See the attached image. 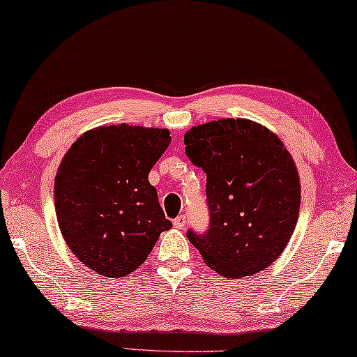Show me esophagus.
<instances>
[{"mask_svg":"<svg viewBox=\"0 0 357 357\" xmlns=\"http://www.w3.org/2000/svg\"><path fill=\"white\" fill-rule=\"evenodd\" d=\"M185 224H187V216H183V214H180V216L174 219V226L177 229H183Z\"/></svg>","mask_w":357,"mask_h":357,"instance_id":"1","label":"esophagus"}]
</instances>
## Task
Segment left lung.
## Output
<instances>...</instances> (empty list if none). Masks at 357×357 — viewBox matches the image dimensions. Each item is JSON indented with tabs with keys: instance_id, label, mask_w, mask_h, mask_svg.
Masks as SVG:
<instances>
[{
	"instance_id": "8db88e82",
	"label": "left lung",
	"mask_w": 357,
	"mask_h": 357,
	"mask_svg": "<svg viewBox=\"0 0 357 357\" xmlns=\"http://www.w3.org/2000/svg\"><path fill=\"white\" fill-rule=\"evenodd\" d=\"M185 154L206 174L209 227L188 229L204 263L226 278L270 266L294 232L301 206L296 164L265 126L222 119L185 133Z\"/></svg>"
}]
</instances>
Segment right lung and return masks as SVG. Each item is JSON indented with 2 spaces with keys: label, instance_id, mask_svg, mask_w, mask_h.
<instances>
[{
  "label": "right lung",
  "instance_id": "1",
  "mask_svg": "<svg viewBox=\"0 0 357 357\" xmlns=\"http://www.w3.org/2000/svg\"><path fill=\"white\" fill-rule=\"evenodd\" d=\"M169 143L167 130L121 123L87 131L68 151L55 178V209L82 265L107 278L130 275L172 227L148 180Z\"/></svg>",
  "mask_w": 357,
  "mask_h": 357
}]
</instances>
